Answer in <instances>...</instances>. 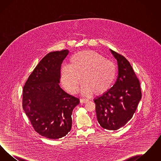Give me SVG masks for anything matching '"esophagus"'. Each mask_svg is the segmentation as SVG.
Wrapping results in <instances>:
<instances>
[{"label":"esophagus","mask_w":161,"mask_h":161,"mask_svg":"<svg viewBox=\"0 0 161 161\" xmlns=\"http://www.w3.org/2000/svg\"><path fill=\"white\" fill-rule=\"evenodd\" d=\"M88 101H89V100L87 99H85V98H81L80 99V103H86Z\"/></svg>","instance_id":"34e87169"}]
</instances>
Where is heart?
Segmentation results:
<instances>
[{"label":"heart","mask_w":161,"mask_h":161,"mask_svg":"<svg viewBox=\"0 0 161 161\" xmlns=\"http://www.w3.org/2000/svg\"><path fill=\"white\" fill-rule=\"evenodd\" d=\"M70 65L61 67L60 75L63 86L72 94L77 93L81 81V92L86 96L93 92L100 94L108 90L115 81V64L94 51H86L72 56Z\"/></svg>","instance_id":"heart-1"}]
</instances>
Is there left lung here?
I'll list each match as a JSON object with an SVG mask.
<instances>
[{
    "mask_svg": "<svg viewBox=\"0 0 161 161\" xmlns=\"http://www.w3.org/2000/svg\"><path fill=\"white\" fill-rule=\"evenodd\" d=\"M117 60L118 75L114 85L94 99L97 120L107 130L124 126L135 114L142 94L139 81L129 61L110 49Z\"/></svg>",
    "mask_w": 161,
    "mask_h": 161,
    "instance_id": "obj_1",
    "label": "left lung"
}]
</instances>
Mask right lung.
<instances>
[{
    "label": "right lung",
    "mask_w": 161,
    "mask_h": 161,
    "mask_svg": "<svg viewBox=\"0 0 161 161\" xmlns=\"http://www.w3.org/2000/svg\"><path fill=\"white\" fill-rule=\"evenodd\" d=\"M69 51L45 55L23 87V108L38 134L55 139L66 136L72 127L71 115L80 100L59 85L61 63Z\"/></svg>",
    "instance_id": "1"
}]
</instances>
